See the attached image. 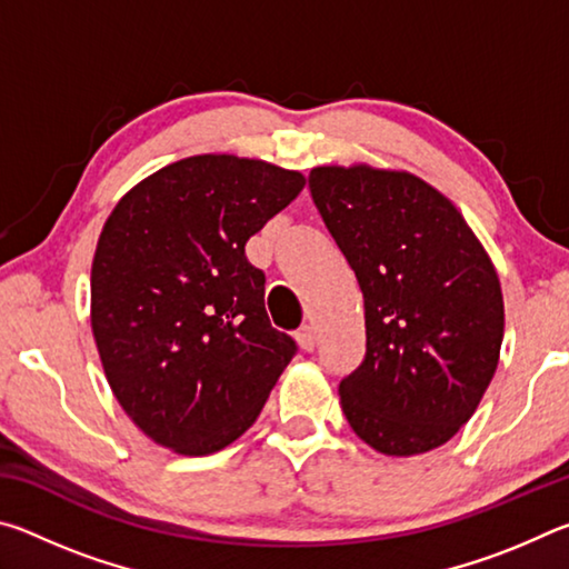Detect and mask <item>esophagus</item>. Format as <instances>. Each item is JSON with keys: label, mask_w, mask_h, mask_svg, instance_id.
<instances>
[{"label": "esophagus", "mask_w": 569, "mask_h": 569, "mask_svg": "<svg viewBox=\"0 0 569 569\" xmlns=\"http://www.w3.org/2000/svg\"><path fill=\"white\" fill-rule=\"evenodd\" d=\"M296 341H298V346H301L303 351H313V346H316V336H313V329H311V326H301V329L296 331Z\"/></svg>", "instance_id": "34e87169"}]
</instances>
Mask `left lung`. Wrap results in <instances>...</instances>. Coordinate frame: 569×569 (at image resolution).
Masks as SVG:
<instances>
[{
    "mask_svg": "<svg viewBox=\"0 0 569 569\" xmlns=\"http://www.w3.org/2000/svg\"><path fill=\"white\" fill-rule=\"evenodd\" d=\"M308 188L363 293L366 356L339 383L346 421L387 457L447 445L502 349L492 258L455 203L407 170L319 166Z\"/></svg>",
    "mask_w": 569,
    "mask_h": 569,
    "instance_id": "8db88e82",
    "label": "left lung"
}]
</instances>
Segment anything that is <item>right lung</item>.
I'll use <instances>...</instances> for the list:
<instances>
[{
  "label": "right lung",
  "instance_id": "1",
  "mask_svg": "<svg viewBox=\"0 0 569 569\" xmlns=\"http://www.w3.org/2000/svg\"><path fill=\"white\" fill-rule=\"evenodd\" d=\"M303 186L298 170L208 152L140 180L104 220L92 336L114 399L156 445L186 457L226 449L293 359L246 243Z\"/></svg>",
  "mask_w": 569,
  "mask_h": 569
}]
</instances>
